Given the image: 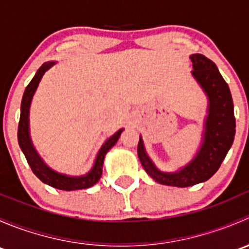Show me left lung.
I'll return each instance as SVG.
<instances>
[{
  "label": "left lung",
  "mask_w": 249,
  "mask_h": 249,
  "mask_svg": "<svg viewBox=\"0 0 249 249\" xmlns=\"http://www.w3.org/2000/svg\"><path fill=\"white\" fill-rule=\"evenodd\" d=\"M193 76L208 96L210 107L206 118L203 142L196 157L190 164L175 173L159 171L145 154L140 137L137 154L143 169L158 183L171 187H190L210 179L222 165L235 137V115L229 85L218 71L212 60L202 54L190 56Z\"/></svg>",
  "instance_id": "left-lung-1"
}]
</instances>
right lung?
I'll return each instance as SVG.
<instances>
[{"instance_id": "1", "label": "right lung", "mask_w": 249, "mask_h": 249, "mask_svg": "<svg viewBox=\"0 0 249 249\" xmlns=\"http://www.w3.org/2000/svg\"><path fill=\"white\" fill-rule=\"evenodd\" d=\"M54 65V62H46L42 65L36 72L35 77L32 78L31 82L26 87L24 92V96L21 100V107H20V120L19 126H18V141H19V145L21 148L22 153H24L25 158H26L27 162H29L30 167H31L32 172L39 178L43 183L49 184L50 187H54L60 190H77V189H87V188L92 187L99 182L102 175V165H104V159L106 153L108 152L110 148L117 143L118 139L120 137V134L123 132V129L115 132L112 137H109L101 149L99 150L95 164L92 169L90 170L89 173L85 176H80V177H70V176L61 175L53 170H50L43 162V160L39 158L37 152L35 150L34 145H32L31 140H30L29 135V109L30 105H31L32 96H34L35 91H36L38 83L41 80L42 76L47 70Z\"/></svg>"}]
</instances>
